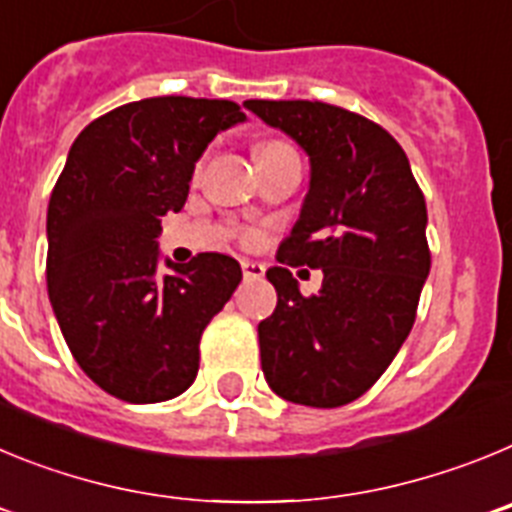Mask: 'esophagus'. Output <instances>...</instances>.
<instances>
[{"instance_id": "34e87169", "label": "esophagus", "mask_w": 512, "mask_h": 512, "mask_svg": "<svg viewBox=\"0 0 512 512\" xmlns=\"http://www.w3.org/2000/svg\"><path fill=\"white\" fill-rule=\"evenodd\" d=\"M241 269H243V277L246 279H261L266 271L264 264H259V261H251V259H243Z\"/></svg>"}]
</instances>
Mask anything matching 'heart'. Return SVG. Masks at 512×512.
I'll use <instances>...</instances> for the list:
<instances>
[{"label":"heart","instance_id":"1","mask_svg":"<svg viewBox=\"0 0 512 512\" xmlns=\"http://www.w3.org/2000/svg\"><path fill=\"white\" fill-rule=\"evenodd\" d=\"M277 146H284V143H264V146H261L259 151H269V148H277Z\"/></svg>","mask_w":512,"mask_h":512}]
</instances>
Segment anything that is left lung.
I'll return each mask as SVG.
<instances>
[{"instance_id": "8db88e82", "label": "left lung", "mask_w": 512, "mask_h": 512, "mask_svg": "<svg viewBox=\"0 0 512 512\" xmlns=\"http://www.w3.org/2000/svg\"><path fill=\"white\" fill-rule=\"evenodd\" d=\"M246 110L292 138L310 161L300 217L266 279L277 310L259 323L261 369L279 397L341 408L384 374L415 323L431 271L423 192L395 138L323 102L248 99ZM287 265L324 269L302 298Z\"/></svg>"}]
</instances>
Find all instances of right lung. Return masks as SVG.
<instances>
[{
    "label": "right lung",
    "mask_w": 512,
    "mask_h": 512,
    "mask_svg": "<svg viewBox=\"0 0 512 512\" xmlns=\"http://www.w3.org/2000/svg\"><path fill=\"white\" fill-rule=\"evenodd\" d=\"M246 122L228 99L151 97L81 130L48 202V297L76 364L125 402L182 395L200 369L205 325L241 282V264L164 259L161 217L187 202L194 164Z\"/></svg>",
    "instance_id": "obj_1"
}]
</instances>
